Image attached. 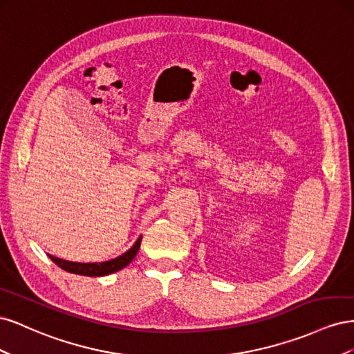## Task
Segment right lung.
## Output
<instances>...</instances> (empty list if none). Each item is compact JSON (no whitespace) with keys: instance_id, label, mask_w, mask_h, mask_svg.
<instances>
[{"instance_id":"1","label":"right lung","mask_w":354,"mask_h":354,"mask_svg":"<svg viewBox=\"0 0 354 354\" xmlns=\"http://www.w3.org/2000/svg\"><path fill=\"white\" fill-rule=\"evenodd\" d=\"M140 243H142V236H138V239L134 242V245L130 250L125 251L120 257H116V259L102 261V263H75V261L57 259V257H53L50 254H47V255L50 257L51 261H55L60 267V269L66 270L69 273L82 274V276H93V277L94 276H106V274H111V273L121 270L125 266L130 264L134 257L137 255L138 248H140Z\"/></svg>"}]
</instances>
